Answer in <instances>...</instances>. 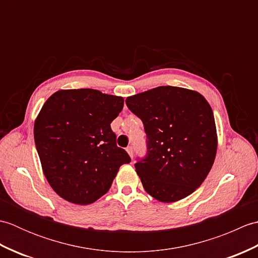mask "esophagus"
I'll list each match as a JSON object with an SVG mask.
<instances>
[{"label": "esophagus", "mask_w": 258, "mask_h": 258, "mask_svg": "<svg viewBox=\"0 0 258 258\" xmlns=\"http://www.w3.org/2000/svg\"><path fill=\"white\" fill-rule=\"evenodd\" d=\"M126 152H127L128 155L133 158V156H134V149H133V146H128L127 149H126Z\"/></svg>", "instance_id": "1"}]
</instances>
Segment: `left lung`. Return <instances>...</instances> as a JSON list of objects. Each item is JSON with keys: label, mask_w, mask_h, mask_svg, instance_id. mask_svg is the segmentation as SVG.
<instances>
[{"label": "left lung", "mask_w": 258, "mask_h": 258, "mask_svg": "<svg viewBox=\"0 0 258 258\" xmlns=\"http://www.w3.org/2000/svg\"><path fill=\"white\" fill-rule=\"evenodd\" d=\"M143 122L147 152L135 163L144 189L163 203L199 188L216 156L217 135L210 104L200 93L158 86L126 98Z\"/></svg>", "instance_id": "obj_1"}]
</instances>
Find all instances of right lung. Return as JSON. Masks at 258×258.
<instances>
[{
  "instance_id": "obj_1",
  "label": "right lung",
  "mask_w": 258,
  "mask_h": 258,
  "mask_svg": "<svg viewBox=\"0 0 258 258\" xmlns=\"http://www.w3.org/2000/svg\"><path fill=\"white\" fill-rule=\"evenodd\" d=\"M123 105V97L92 89L57 91L44 103L34 124L35 146L47 182L62 199L94 203L131 162L111 128Z\"/></svg>"
}]
</instances>
